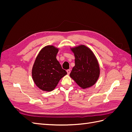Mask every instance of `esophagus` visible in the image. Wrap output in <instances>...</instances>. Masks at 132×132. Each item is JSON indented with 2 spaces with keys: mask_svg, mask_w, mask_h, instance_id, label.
Here are the masks:
<instances>
[{
  "mask_svg": "<svg viewBox=\"0 0 132 132\" xmlns=\"http://www.w3.org/2000/svg\"><path fill=\"white\" fill-rule=\"evenodd\" d=\"M67 73H68V74H69L70 73V69H68V70H67Z\"/></svg>",
  "mask_w": 132,
  "mask_h": 132,
  "instance_id": "34e87169",
  "label": "esophagus"
}]
</instances>
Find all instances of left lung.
I'll use <instances>...</instances> for the list:
<instances>
[{
	"mask_svg": "<svg viewBox=\"0 0 132 132\" xmlns=\"http://www.w3.org/2000/svg\"><path fill=\"white\" fill-rule=\"evenodd\" d=\"M70 49L75 56V66L70 77L82 89L94 85L100 74V65L95 54L84 45L70 47Z\"/></svg>",
	"mask_w": 132,
	"mask_h": 132,
	"instance_id": "obj_1",
	"label": "left lung"
}]
</instances>
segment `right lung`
I'll return each instance as SVG.
<instances>
[{
    "label": "right lung",
    "mask_w": 132,
    "mask_h": 132,
    "mask_svg": "<svg viewBox=\"0 0 132 132\" xmlns=\"http://www.w3.org/2000/svg\"><path fill=\"white\" fill-rule=\"evenodd\" d=\"M59 50L53 45L45 46L39 52L32 69V78L38 88L50 92L53 90L63 77L67 74L56 58Z\"/></svg>",
    "instance_id": "1"
}]
</instances>
